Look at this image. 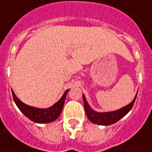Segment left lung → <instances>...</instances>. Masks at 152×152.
Wrapping results in <instances>:
<instances>
[{
    "label": "left lung",
    "instance_id": "8db88e82",
    "mask_svg": "<svg viewBox=\"0 0 152 152\" xmlns=\"http://www.w3.org/2000/svg\"><path fill=\"white\" fill-rule=\"evenodd\" d=\"M137 94H136L135 98L133 99V100L128 105H126L125 107L120 109H118L116 111L105 112V113H99V112H96V111L93 110L90 107L88 102L86 101V99L85 95L83 94L84 108H85V111H86V113L87 118L93 124H98V125L108 126V125L115 124L116 122L120 120L122 118H124L131 110L132 106L134 104Z\"/></svg>",
    "mask_w": 152,
    "mask_h": 152
}]
</instances>
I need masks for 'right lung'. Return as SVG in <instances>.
Instances as JSON below:
<instances>
[{"instance_id": "obj_1", "label": "right lung", "mask_w": 152, "mask_h": 152, "mask_svg": "<svg viewBox=\"0 0 152 152\" xmlns=\"http://www.w3.org/2000/svg\"><path fill=\"white\" fill-rule=\"evenodd\" d=\"M11 91H12L14 101L16 104L17 107L20 109V110L24 113L25 116L34 123L48 124V123L53 122L60 116L63 105H64L66 96V94H67L69 90H66L64 92L61 98L57 103H55L52 107H49L48 109H39V108L27 105L17 98L16 95L15 94L12 90H11Z\"/></svg>"}]
</instances>
